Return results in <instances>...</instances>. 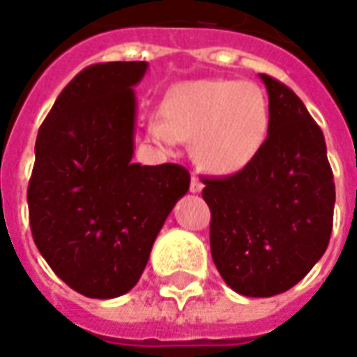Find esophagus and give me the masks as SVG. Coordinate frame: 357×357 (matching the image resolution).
I'll return each mask as SVG.
<instances>
[{
	"instance_id": "34e87169",
	"label": "esophagus",
	"mask_w": 357,
	"mask_h": 357,
	"mask_svg": "<svg viewBox=\"0 0 357 357\" xmlns=\"http://www.w3.org/2000/svg\"><path fill=\"white\" fill-rule=\"evenodd\" d=\"M189 189H191V193H201V191H203V181L197 178L195 174H193V178H191Z\"/></svg>"
}]
</instances>
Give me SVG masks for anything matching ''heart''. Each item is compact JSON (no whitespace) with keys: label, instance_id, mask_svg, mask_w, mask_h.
I'll use <instances>...</instances> for the list:
<instances>
[{"label":"heart","instance_id":"1","mask_svg":"<svg viewBox=\"0 0 357 357\" xmlns=\"http://www.w3.org/2000/svg\"><path fill=\"white\" fill-rule=\"evenodd\" d=\"M271 109L265 91L251 81L199 79L172 89L162 116L146 123L151 141L176 149L195 141L197 162L216 176L245 170L265 146Z\"/></svg>","mask_w":357,"mask_h":357}]
</instances>
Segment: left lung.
<instances>
[{
	"mask_svg": "<svg viewBox=\"0 0 357 357\" xmlns=\"http://www.w3.org/2000/svg\"><path fill=\"white\" fill-rule=\"evenodd\" d=\"M271 126L245 170L203 178L211 208V253L241 296L290 290L323 257L333 231L335 181L321 127L298 94L261 73Z\"/></svg>",
	"mask_w": 357,
	"mask_h": 357,
	"instance_id": "1",
	"label": "left lung"
}]
</instances>
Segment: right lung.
Returning <instances> with one entry per match:
<instances>
[{
  "instance_id": "add662e5",
  "label": "right lung",
  "mask_w": 357,
  "mask_h": 357,
  "mask_svg": "<svg viewBox=\"0 0 357 357\" xmlns=\"http://www.w3.org/2000/svg\"><path fill=\"white\" fill-rule=\"evenodd\" d=\"M146 61L83 69L42 121L29 220L52 271L86 298H118L141 278L162 224L189 191L179 164L133 158L135 86Z\"/></svg>"
}]
</instances>
